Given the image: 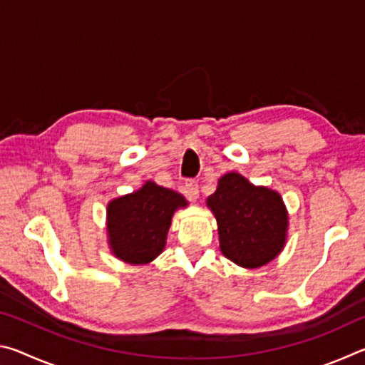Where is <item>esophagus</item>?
I'll use <instances>...</instances> for the list:
<instances>
[{
	"mask_svg": "<svg viewBox=\"0 0 365 365\" xmlns=\"http://www.w3.org/2000/svg\"><path fill=\"white\" fill-rule=\"evenodd\" d=\"M185 193L190 197V200H196L200 196V185L196 180H187L185 183Z\"/></svg>",
	"mask_w": 365,
	"mask_h": 365,
	"instance_id": "1",
	"label": "esophagus"
}]
</instances>
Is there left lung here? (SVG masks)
Listing matches in <instances>:
<instances>
[{"mask_svg":"<svg viewBox=\"0 0 365 365\" xmlns=\"http://www.w3.org/2000/svg\"><path fill=\"white\" fill-rule=\"evenodd\" d=\"M206 205L217 220L222 255L232 262L257 269L280 255L287 242L288 212L277 191L228 172L219 178Z\"/></svg>","mask_w":365,"mask_h":365,"instance_id":"left-lung-1","label":"left lung"}]
</instances>
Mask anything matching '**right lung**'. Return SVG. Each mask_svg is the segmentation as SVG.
<instances>
[{
    "label": "right lung",
    "mask_w": 365,
    "mask_h": 365,
    "mask_svg": "<svg viewBox=\"0 0 365 365\" xmlns=\"http://www.w3.org/2000/svg\"><path fill=\"white\" fill-rule=\"evenodd\" d=\"M188 201L174 190L146 182L130 195L108 205V243L120 261L143 265L154 261L165 246L172 215Z\"/></svg>",
    "instance_id": "right-lung-1"
}]
</instances>
